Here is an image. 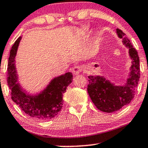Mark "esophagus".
I'll use <instances>...</instances> for the list:
<instances>
[{
    "label": "esophagus",
    "mask_w": 148,
    "mask_h": 148,
    "mask_svg": "<svg viewBox=\"0 0 148 148\" xmlns=\"http://www.w3.org/2000/svg\"><path fill=\"white\" fill-rule=\"evenodd\" d=\"M82 66L80 65L78 66H75L73 68V73L75 75H77L82 71Z\"/></svg>",
    "instance_id": "esophagus-1"
}]
</instances>
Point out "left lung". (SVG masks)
I'll list each match as a JSON object with an SVG mask.
<instances>
[{
	"mask_svg": "<svg viewBox=\"0 0 148 148\" xmlns=\"http://www.w3.org/2000/svg\"><path fill=\"white\" fill-rule=\"evenodd\" d=\"M117 35L129 49L131 62L130 73L124 86H115L103 76H88V92L96 108L104 112L112 113L129 104L135 96V89L140 77L139 58L130 40L121 29H116Z\"/></svg>",
	"mask_w": 148,
	"mask_h": 148,
	"instance_id": "left-lung-1",
	"label": "left lung"
}]
</instances>
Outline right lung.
<instances>
[{
  "instance_id": "obj_1",
  "label": "right lung",
  "mask_w": 148,
  "mask_h": 148,
  "mask_svg": "<svg viewBox=\"0 0 148 148\" xmlns=\"http://www.w3.org/2000/svg\"><path fill=\"white\" fill-rule=\"evenodd\" d=\"M21 37L12 46L7 69V83L11 92V98L20 108L30 117L40 120L54 118L61 110L62 96L73 80L71 73L68 72L54 77L46 89L37 95H29L22 90L17 82L15 68V56Z\"/></svg>"
}]
</instances>
